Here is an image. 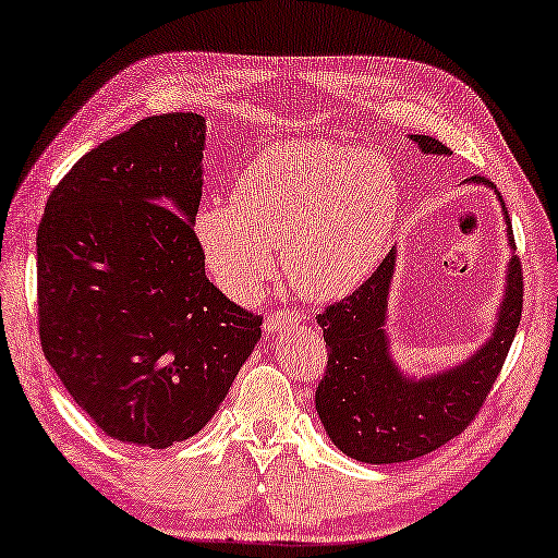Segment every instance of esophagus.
I'll return each instance as SVG.
<instances>
[{
	"label": "esophagus",
	"mask_w": 558,
	"mask_h": 558,
	"mask_svg": "<svg viewBox=\"0 0 558 558\" xmlns=\"http://www.w3.org/2000/svg\"><path fill=\"white\" fill-rule=\"evenodd\" d=\"M301 322V314H296V312H287V314H281V312H274V314H269L267 318H264V333L267 336H274L277 331H281V328H284L287 324H299Z\"/></svg>",
	"instance_id": "obj_1"
}]
</instances>
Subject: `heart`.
<instances>
[{"label":"heart","instance_id":"heart-1","mask_svg":"<svg viewBox=\"0 0 558 558\" xmlns=\"http://www.w3.org/2000/svg\"><path fill=\"white\" fill-rule=\"evenodd\" d=\"M390 162L355 145L287 138L244 168L234 203L209 199L195 236L209 274L234 299L257 294L281 250L301 296L331 301L368 277L396 225Z\"/></svg>","mask_w":558,"mask_h":558}]
</instances>
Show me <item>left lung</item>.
Instances as JSON below:
<instances>
[{
	"instance_id": "obj_1",
	"label": "left lung",
	"mask_w": 558,
	"mask_h": 558,
	"mask_svg": "<svg viewBox=\"0 0 558 558\" xmlns=\"http://www.w3.org/2000/svg\"><path fill=\"white\" fill-rule=\"evenodd\" d=\"M410 141L427 155H450L447 145L430 135H410ZM468 182L487 185L497 193L487 178L472 175ZM501 213L507 219L509 246L514 250L505 203ZM396 259L398 250H390L351 296L336 301L316 316L328 349L326 373L316 388V413L326 435L343 454L368 464L423 458L458 437L485 403L522 318V264L511 254L505 299L489 339L452 368L420 378L410 376L392 361L386 331Z\"/></svg>"
}]
</instances>
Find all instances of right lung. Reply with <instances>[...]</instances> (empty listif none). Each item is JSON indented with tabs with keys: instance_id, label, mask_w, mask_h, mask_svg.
Returning a JSON list of instances; mask_svg holds the SVG:
<instances>
[{
	"instance_id": "1",
	"label": "right lung",
	"mask_w": 558,
	"mask_h": 558,
	"mask_svg": "<svg viewBox=\"0 0 558 558\" xmlns=\"http://www.w3.org/2000/svg\"><path fill=\"white\" fill-rule=\"evenodd\" d=\"M205 128L162 113L96 145L36 234L44 355L100 430L153 450L203 430L262 339V318L205 277Z\"/></svg>"
}]
</instances>
